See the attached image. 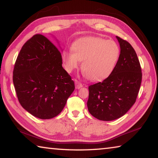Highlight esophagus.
Segmentation results:
<instances>
[{"label": "esophagus", "mask_w": 158, "mask_h": 158, "mask_svg": "<svg viewBox=\"0 0 158 158\" xmlns=\"http://www.w3.org/2000/svg\"><path fill=\"white\" fill-rule=\"evenodd\" d=\"M75 86H76L77 89H81V88L83 87V84H81V83L76 81H75Z\"/></svg>", "instance_id": "1"}]
</instances>
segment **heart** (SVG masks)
<instances>
[{
  "label": "heart",
  "mask_w": 158,
  "mask_h": 158,
  "mask_svg": "<svg viewBox=\"0 0 158 158\" xmlns=\"http://www.w3.org/2000/svg\"><path fill=\"white\" fill-rule=\"evenodd\" d=\"M71 49L72 52L62 53L64 68L71 73L82 61L83 72L93 81H102L110 75L121 53L117 43L100 37L80 38L74 42Z\"/></svg>",
  "instance_id": "1"
}]
</instances>
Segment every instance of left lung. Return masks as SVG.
I'll use <instances>...</instances> for the list:
<instances>
[{"label":"left lung","instance_id":"obj_1","mask_svg":"<svg viewBox=\"0 0 158 158\" xmlns=\"http://www.w3.org/2000/svg\"><path fill=\"white\" fill-rule=\"evenodd\" d=\"M116 38L121 53L116 68L103 81L89 87V111L104 121H114L127 113L137 100L142 79L135 49L126 40Z\"/></svg>","mask_w":158,"mask_h":158}]
</instances>
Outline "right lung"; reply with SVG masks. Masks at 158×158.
<instances>
[{
  "label": "right lung",
  "instance_id": "obj_1",
  "mask_svg": "<svg viewBox=\"0 0 158 158\" xmlns=\"http://www.w3.org/2000/svg\"><path fill=\"white\" fill-rule=\"evenodd\" d=\"M62 63L60 51L40 34L29 39L20 50L13 84L21 105L35 117L58 116L74 91L73 80Z\"/></svg>",
  "mask_w": 158,
  "mask_h": 158
}]
</instances>
